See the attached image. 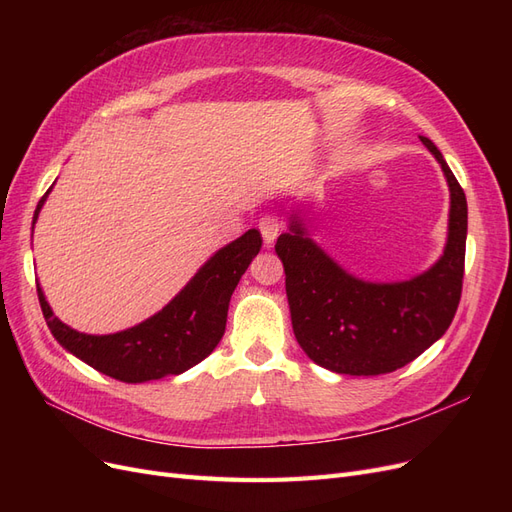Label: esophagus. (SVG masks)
I'll use <instances>...</instances> for the list:
<instances>
[{
    "label": "esophagus",
    "mask_w": 512,
    "mask_h": 512,
    "mask_svg": "<svg viewBox=\"0 0 512 512\" xmlns=\"http://www.w3.org/2000/svg\"><path fill=\"white\" fill-rule=\"evenodd\" d=\"M258 230L265 245H271L277 239V235L284 230V224L280 218H275V215H265V218L258 222Z\"/></svg>",
    "instance_id": "1"
}]
</instances>
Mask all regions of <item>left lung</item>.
I'll return each mask as SVG.
<instances>
[{"mask_svg":"<svg viewBox=\"0 0 512 512\" xmlns=\"http://www.w3.org/2000/svg\"><path fill=\"white\" fill-rule=\"evenodd\" d=\"M451 192L442 256L404 282H367L348 273L309 237L299 205L275 252L286 273L292 331L316 365L335 374L378 376L414 361L451 327L461 299L468 203L440 149L421 136Z\"/></svg>","mask_w":512,"mask_h":512,"instance_id":"1","label":"left lung"}]
</instances>
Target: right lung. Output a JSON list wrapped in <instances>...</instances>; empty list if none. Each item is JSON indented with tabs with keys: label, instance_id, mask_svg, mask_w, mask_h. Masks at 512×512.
Masks as SVG:
<instances>
[{
	"label": "right lung",
	"instance_id": "right-lung-1",
	"mask_svg": "<svg viewBox=\"0 0 512 512\" xmlns=\"http://www.w3.org/2000/svg\"><path fill=\"white\" fill-rule=\"evenodd\" d=\"M51 190L53 185L40 198L34 211V226ZM260 245V232L250 228L215 252L158 314L126 331L89 335L68 327L53 314L38 282L42 314L59 346L106 376L128 384L160 380L170 374L179 376L207 359L220 344L232 292L260 252Z\"/></svg>",
	"mask_w": 512,
	"mask_h": 512
}]
</instances>
